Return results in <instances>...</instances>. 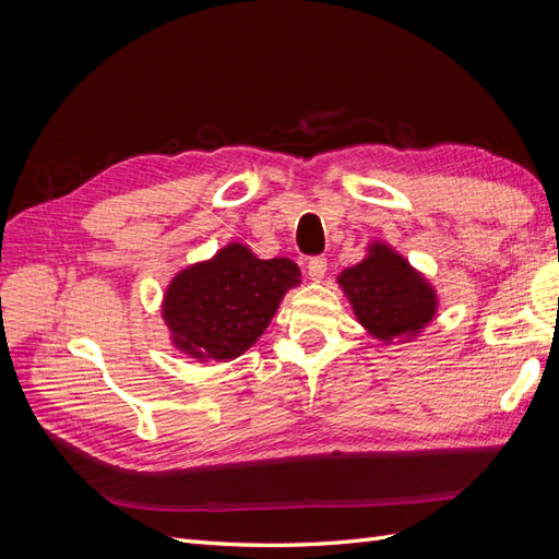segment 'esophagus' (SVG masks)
Masks as SVG:
<instances>
[{
	"mask_svg": "<svg viewBox=\"0 0 559 559\" xmlns=\"http://www.w3.org/2000/svg\"><path fill=\"white\" fill-rule=\"evenodd\" d=\"M326 259L324 257H314V259H310L308 261V275H310V280H314V282H319V280H324V275H326Z\"/></svg>",
	"mask_w": 559,
	"mask_h": 559,
	"instance_id": "esophagus-1",
	"label": "esophagus"
}]
</instances>
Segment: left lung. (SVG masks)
<instances>
[{"label": "left lung", "instance_id": "1", "mask_svg": "<svg viewBox=\"0 0 559 559\" xmlns=\"http://www.w3.org/2000/svg\"><path fill=\"white\" fill-rule=\"evenodd\" d=\"M354 317L380 343H411L438 312L433 284L411 261L382 240L366 247V257L335 277Z\"/></svg>", "mask_w": 559, "mask_h": 559}]
</instances>
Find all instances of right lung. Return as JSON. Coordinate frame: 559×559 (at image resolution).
I'll return each mask as SVG.
<instances>
[{"label": "right lung", "instance_id": "obj_1", "mask_svg": "<svg viewBox=\"0 0 559 559\" xmlns=\"http://www.w3.org/2000/svg\"><path fill=\"white\" fill-rule=\"evenodd\" d=\"M298 284L300 267L292 259H259L233 240L212 259L179 270L163 294L160 317L186 357L230 361L259 341Z\"/></svg>", "mask_w": 559, "mask_h": 559}]
</instances>
